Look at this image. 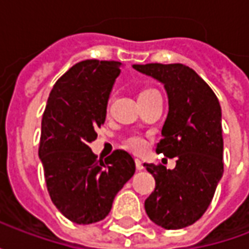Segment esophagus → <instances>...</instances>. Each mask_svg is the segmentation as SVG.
<instances>
[{"label": "esophagus", "instance_id": "esophagus-1", "mask_svg": "<svg viewBox=\"0 0 249 249\" xmlns=\"http://www.w3.org/2000/svg\"><path fill=\"white\" fill-rule=\"evenodd\" d=\"M135 162H136V168H137L139 171H141V169H144V165H142V161H141L140 159H136Z\"/></svg>", "mask_w": 249, "mask_h": 249}]
</instances>
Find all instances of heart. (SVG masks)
<instances>
[{"instance_id":"b5f03b06","label":"heart","mask_w":249,"mask_h":249,"mask_svg":"<svg viewBox=\"0 0 249 249\" xmlns=\"http://www.w3.org/2000/svg\"><path fill=\"white\" fill-rule=\"evenodd\" d=\"M149 92H155V89H145V90H142L140 94H144V93ZM125 144H126V146L129 148L130 151L133 152H141L145 148V140H144L142 137H140V136H130L129 139H126Z\"/></svg>"}]
</instances>
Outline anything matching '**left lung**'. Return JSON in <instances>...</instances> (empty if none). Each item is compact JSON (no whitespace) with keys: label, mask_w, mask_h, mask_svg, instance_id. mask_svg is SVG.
<instances>
[{"label":"left lung","mask_w":249,"mask_h":249,"mask_svg":"<svg viewBox=\"0 0 249 249\" xmlns=\"http://www.w3.org/2000/svg\"><path fill=\"white\" fill-rule=\"evenodd\" d=\"M165 88L168 116L156 152L176 159V167L144 164L156 180L145 200L149 219L165 230L196 223L213 198L223 178L221 108L208 84L183 64L133 65Z\"/></svg>","instance_id":"left-lung-1"}]
</instances>
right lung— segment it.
Wrapping results in <instances>:
<instances>
[{
    "mask_svg": "<svg viewBox=\"0 0 249 249\" xmlns=\"http://www.w3.org/2000/svg\"><path fill=\"white\" fill-rule=\"evenodd\" d=\"M121 62L85 60L52 89L41 121L38 156L48 192L66 219L93 224L105 219L121 188L135 175V160L117 149L105 160L89 148L105 123Z\"/></svg>",
    "mask_w": 249,
    "mask_h": 249,
    "instance_id": "add662e5",
    "label": "right lung"
}]
</instances>
